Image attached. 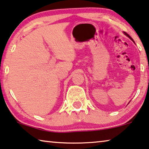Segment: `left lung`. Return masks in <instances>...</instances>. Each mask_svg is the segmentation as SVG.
<instances>
[{"label":"left lung","instance_id":"8db88e82","mask_svg":"<svg viewBox=\"0 0 149 149\" xmlns=\"http://www.w3.org/2000/svg\"><path fill=\"white\" fill-rule=\"evenodd\" d=\"M124 34H125V35H126V36H128V37H129V38H130V39H131V40H132V41H133V39H132L131 38V37H130V35H128V34H127V33H125V32H124Z\"/></svg>","mask_w":149,"mask_h":149}]
</instances>
